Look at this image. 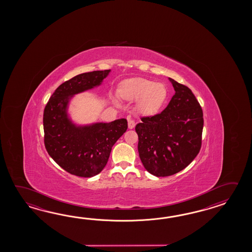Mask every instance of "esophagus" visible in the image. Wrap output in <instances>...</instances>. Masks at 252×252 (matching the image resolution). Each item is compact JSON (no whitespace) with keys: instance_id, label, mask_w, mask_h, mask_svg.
Returning <instances> with one entry per match:
<instances>
[{"instance_id":"obj_1","label":"esophagus","mask_w":252,"mask_h":252,"mask_svg":"<svg viewBox=\"0 0 252 252\" xmlns=\"http://www.w3.org/2000/svg\"><path fill=\"white\" fill-rule=\"evenodd\" d=\"M135 121L133 120H131V119H128V128H133L135 127Z\"/></svg>"}]
</instances>
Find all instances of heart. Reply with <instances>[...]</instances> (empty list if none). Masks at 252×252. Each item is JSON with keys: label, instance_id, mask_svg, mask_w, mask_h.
<instances>
[{"label": "heart", "instance_id": "obj_1", "mask_svg": "<svg viewBox=\"0 0 252 252\" xmlns=\"http://www.w3.org/2000/svg\"><path fill=\"white\" fill-rule=\"evenodd\" d=\"M122 95L128 100H139V109L142 113L153 114L166 101V87L147 79H134L127 82L122 89Z\"/></svg>", "mask_w": 252, "mask_h": 252}]
</instances>
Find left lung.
Instances as JSON below:
<instances>
[{"label": "left lung", "mask_w": 252, "mask_h": 252, "mask_svg": "<svg viewBox=\"0 0 252 252\" xmlns=\"http://www.w3.org/2000/svg\"><path fill=\"white\" fill-rule=\"evenodd\" d=\"M169 80L176 93L167 106L155 115L142 116L135 127L140 160L156 177H168L186 168L202 146V107L188 86Z\"/></svg>", "instance_id": "8db88e82"}]
</instances>
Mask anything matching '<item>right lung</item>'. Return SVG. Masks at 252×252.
<instances>
[{
    "mask_svg": "<svg viewBox=\"0 0 252 252\" xmlns=\"http://www.w3.org/2000/svg\"><path fill=\"white\" fill-rule=\"evenodd\" d=\"M110 70L75 75L55 90L43 113L44 144L54 161L77 177L96 176L107 164L114 143L127 130L126 119L75 127L65 109L70 97L99 86Z\"/></svg>",
    "mask_w": 252,
    "mask_h": 252,
    "instance_id": "add662e5",
    "label": "right lung"
}]
</instances>
